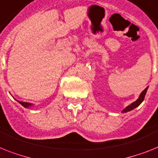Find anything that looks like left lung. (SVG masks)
I'll return each instance as SVG.
<instances>
[{
  "instance_id": "obj_1",
  "label": "left lung",
  "mask_w": 158,
  "mask_h": 158,
  "mask_svg": "<svg viewBox=\"0 0 158 158\" xmlns=\"http://www.w3.org/2000/svg\"><path fill=\"white\" fill-rule=\"evenodd\" d=\"M148 87H147L145 89H144L143 92H142L141 94H140V97H139V98H138L137 100L135 102H132V103L131 104L130 106H127V107L125 108L124 110H123V112H127V111H130V110H133V109H135V107H137L138 106L140 105V103H141L142 102L144 101V97H145V94H146V92H147V89H148Z\"/></svg>"
}]
</instances>
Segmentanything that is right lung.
<instances>
[{
	"label": "right lung",
	"mask_w": 158,
	"mask_h": 158,
	"mask_svg": "<svg viewBox=\"0 0 158 158\" xmlns=\"http://www.w3.org/2000/svg\"><path fill=\"white\" fill-rule=\"evenodd\" d=\"M18 102H19L20 104H22L24 107H29L30 106H31V103H30V102H20V101H18Z\"/></svg>",
	"instance_id": "1"
}]
</instances>
